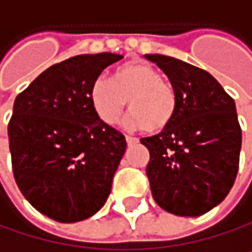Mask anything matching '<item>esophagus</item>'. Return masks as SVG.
Segmentation results:
<instances>
[{"label": "esophagus", "mask_w": 252, "mask_h": 252, "mask_svg": "<svg viewBox=\"0 0 252 252\" xmlns=\"http://www.w3.org/2000/svg\"><path fill=\"white\" fill-rule=\"evenodd\" d=\"M126 143H127L129 146H132V144H136V143H138V138H135V136H130V135H126Z\"/></svg>", "instance_id": "obj_1"}]
</instances>
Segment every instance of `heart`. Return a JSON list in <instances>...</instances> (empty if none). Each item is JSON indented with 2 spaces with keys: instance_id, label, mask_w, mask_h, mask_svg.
<instances>
[{
  "instance_id": "heart-1",
  "label": "heart",
  "mask_w": 252,
  "mask_h": 252,
  "mask_svg": "<svg viewBox=\"0 0 252 252\" xmlns=\"http://www.w3.org/2000/svg\"><path fill=\"white\" fill-rule=\"evenodd\" d=\"M127 100L129 127L159 133L168 129L176 117L177 97L173 85L146 63H129L119 67L112 79L99 76L90 87L92 106L106 125L119 122Z\"/></svg>"
}]
</instances>
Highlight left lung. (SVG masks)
Wrapping results in <instances>:
<instances>
[{
	"label": "left lung",
	"instance_id": "8db88e82",
	"mask_svg": "<svg viewBox=\"0 0 252 252\" xmlns=\"http://www.w3.org/2000/svg\"><path fill=\"white\" fill-rule=\"evenodd\" d=\"M146 58L168 76L177 97L171 126L141 138L152 195L174 215L200 217L227 197L237 176L242 129L234 100L200 67L159 54Z\"/></svg>",
	"mask_w": 252,
	"mask_h": 252
}]
</instances>
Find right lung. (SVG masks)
<instances>
[{
  "instance_id": "obj_1",
  "label": "right lung",
  "mask_w": 252,
  "mask_h": 252,
  "mask_svg": "<svg viewBox=\"0 0 252 252\" xmlns=\"http://www.w3.org/2000/svg\"><path fill=\"white\" fill-rule=\"evenodd\" d=\"M122 58L109 52L67 58L15 99L7 127L13 176L30 204L54 221L90 218L111 192L126 140L96 116L90 87Z\"/></svg>"
}]
</instances>
